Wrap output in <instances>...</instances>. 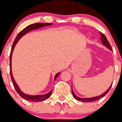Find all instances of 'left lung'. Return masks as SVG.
Returning a JSON list of instances; mask_svg holds the SVG:
<instances>
[{"label":"left lung","mask_w":122,"mask_h":122,"mask_svg":"<svg viewBox=\"0 0 122 122\" xmlns=\"http://www.w3.org/2000/svg\"><path fill=\"white\" fill-rule=\"evenodd\" d=\"M100 35H101V37H100V40H101V41H102V43H103V45H104L105 46H106V47H107L109 49H110L111 51H113V50H112V48H111V46L110 44H109V41H107V38L106 37V36H104V34H102V32H100ZM72 86V85H71ZM112 86V85L109 88V89L107 91H106V92L103 93V94L100 95H99V96H97V97H92V98H81V97H77V95H76L75 93H74V92H73V90H72V92H71V93H72V95H73V97H74V98H76V100H78V101H81V102H94V101H97V100H99V99H100L101 98H102L103 97L105 96L106 95L107 93L109 92V90H110L111 87Z\"/></svg>","instance_id":"left-lung-1"}]
</instances>
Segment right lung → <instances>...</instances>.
Masks as SVG:
<instances>
[{
  "label": "right lung",
  "instance_id": "1",
  "mask_svg": "<svg viewBox=\"0 0 122 122\" xmlns=\"http://www.w3.org/2000/svg\"><path fill=\"white\" fill-rule=\"evenodd\" d=\"M52 24H49V23H36V24H30L29 25L27 26L25 29H24L23 30H21L18 34L17 35V36L16 37L15 40V41L13 42V46H12L11 51V53H10V56H9V59H10V64H9V68H10V75H11V78L12 82L13 84V86L15 88L16 91L17 92L18 94L20 95V96L21 97H22L24 99H25L26 100H28V101H31V102H41V101H43V100H45L47 99L48 98H49L51 95H52V90H51V92H49L48 93L45 95H27L25 93H24L23 92L20 90V88L18 86V84L16 83L15 81L14 80V78L13 77V74H12L11 71V57H12V54H13V49L15 46L16 44L17 43V42L18 41V40H20L22 36L25 35L26 33H27L28 32H29L30 30H34V29H39V28L42 27H45V26H49L51 25ZM60 74V72L57 73L54 77V81L56 79V78L59 76V75Z\"/></svg>",
  "mask_w": 122,
  "mask_h": 122
}]
</instances>
